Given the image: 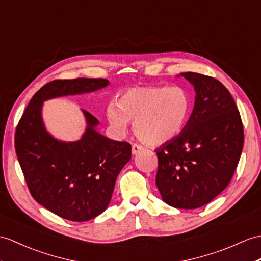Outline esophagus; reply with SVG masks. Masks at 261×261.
Wrapping results in <instances>:
<instances>
[{"mask_svg": "<svg viewBox=\"0 0 261 261\" xmlns=\"http://www.w3.org/2000/svg\"><path fill=\"white\" fill-rule=\"evenodd\" d=\"M142 150H143L142 145L137 144V143H133V144H132V153H133V154H137V153H139V152H140V151H142Z\"/></svg>", "mask_w": 261, "mask_h": 261, "instance_id": "obj_1", "label": "esophagus"}]
</instances>
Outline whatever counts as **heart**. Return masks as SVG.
Instances as JSON below:
<instances>
[{
    "mask_svg": "<svg viewBox=\"0 0 261 261\" xmlns=\"http://www.w3.org/2000/svg\"><path fill=\"white\" fill-rule=\"evenodd\" d=\"M190 112V94L182 87H135L109 103L107 118L118 135L135 122L133 130L142 142L159 145L180 135Z\"/></svg>",
    "mask_w": 261,
    "mask_h": 261,
    "instance_id": "1",
    "label": "heart"
}]
</instances>
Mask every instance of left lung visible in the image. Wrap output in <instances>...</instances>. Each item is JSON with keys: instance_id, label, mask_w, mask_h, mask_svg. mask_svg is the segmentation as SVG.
Masks as SVG:
<instances>
[{"instance_id": "obj_1", "label": "left lung", "mask_w": 261, "mask_h": 261, "mask_svg": "<svg viewBox=\"0 0 261 261\" xmlns=\"http://www.w3.org/2000/svg\"><path fill=\"white\" fill-rule=\"evenodd\" d=\"M196 92L185 129L155 150V184L163 201L179 209L209 203L226 189L244 147V126L227 88L215 77L185 72Z\"/></svg>"}]
</instances>
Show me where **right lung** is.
<instances>
[{
  "label": "right lung",
  "mask_w": 261,
  "mask_h": 261,
  "mask_svg": "<svg viewBox=\"0 0 261 261\" xmlns=\"http://www.w3.org/2000/svg\"><path fill=\"white\" fill-rule=\"evenodd\" d=\"M107 79L54 80L36 92L15 132V151L29 190L36 202L71 221H88L105 211L120 171L131 159V145L96 130L99 120L86 110L87 128L76 141H62L45 128L44 101L95 92Z\"/></svg>",
  "instance_id": "obj_1"
}]
</instances>
